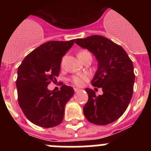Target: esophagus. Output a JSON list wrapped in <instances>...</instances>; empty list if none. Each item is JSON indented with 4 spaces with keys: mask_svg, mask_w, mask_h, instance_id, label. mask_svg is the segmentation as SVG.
<instances>
[{
    "mask_svg": "<svg viewBox=\"0 0 151 151\" xmlns=\"http://www.w3.org/2000/svg\"><path fill=\"white\" fill-rule=\"evenodd\" d=\"M80 90H81V89H80V88H74V91H76V92L79 91Z\"/></svg>",
    "mask_w": 151,
    "mask_h": 151,
    "instance_id": "34e87169",
    "label": "esophagus"
}]
</instances>
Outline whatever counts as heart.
Returning <instances> with one entry per match:
<instances>
[{
    "label": "heart",
    "instance_id": "obj_1",
    "mask_svg": "<svg viewBox=\"0 0 151 151\" xmlns=\"http://www.w3.org/2000/svg\"><path fill=\"white\" fill-rule=\"evenodd\" d=\"M87 50H81V51H79L78 53V57H79L80 56L82 55L83 53H85V52H86ZM64 61V57L63 58L62 60V64L63 63ZM88 75L86 74H80V75H76V76H73V77H72V82H73V83H74L76 85H78V86H82V85H83L84 82L86 81V80L88 79Z\"/></svg>",
    "mask_w": 151,
    "mask_h": 151
}]
</instances>
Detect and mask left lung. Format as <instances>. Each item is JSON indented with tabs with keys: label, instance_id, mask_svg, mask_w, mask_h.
I'll list each match as a JSON object with an SVG mask.
<instances>
[{
	"label": "left lung",
	"instance_id": "8db88e82",
	"mask_svg": "<svg viewBox=\"0 0 151 151\" xmlns=\"http://www.w3.org/2000/svg\"><path fill=\"white\" fill-rule=\"evenodd\" d=\"M76 43L97 58L98 68L91 84L104 93L96 96L92 89H85L88 101L83 107L84 115L95 125L111 123L123 114L132 97L135 78L132 61L122 47L104 36L77 38Z\"/></svg>",
	"mask_w": 151,
	"mask_h": 151
}]
</instances>
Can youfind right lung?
<instances>
[{"label": "right lung", "instance_id": "add662e5", "mask_svg": "<svg viewBox=\"0 0 151 151\" xmlns=\"http://www.w3.org/2000/svg\"><path fill=\"white\" fill-rule=\"evenodd\" d=\"M75 39L50 41L28 54L18 67V102L26 118L43 128L60 125L66 103L74 89L62 85L60 90L49 91L47 85L59 76L62 57L71 48Z\"/></svg>", "mask_w": 151, "mask_h": 151}]
</instances>
